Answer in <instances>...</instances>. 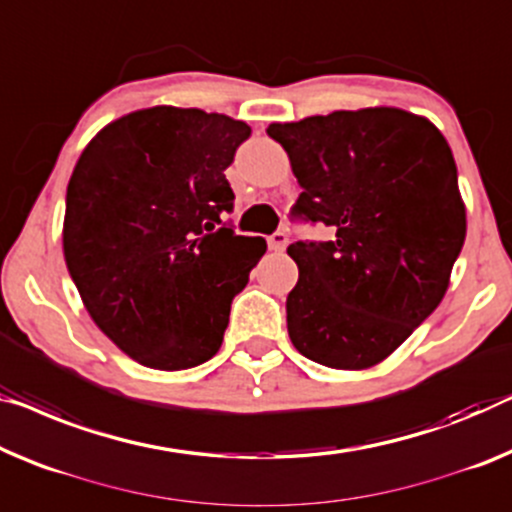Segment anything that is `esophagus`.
<instances>
[{"instance_id": "1", "label": "esophagus", "mask_w": 512, "mask_h": 512, "mask_svg": "<svg viewBox=\"0 0 512 512\" xmlns=\"http://www.w3.org/2000/svg\"><path fill=\"white\" fill-rule=\"evenodd\" d=\"M287 243H289V236L285 232H276L269 236V248L276 250V253H282V250L287 248Z\"/></svg>"}]
</instances>
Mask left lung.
I'll list each match as a JSON object with an SVG mask.
<instances>
[{"label":"left lung","instance_id":"8db88e82","mask_svg":"<svg viewBox=\"0 0 512 512\" xmlns=\"http://www.w3.org/2000/svg\"><path fill=\"white\" fill-rule=\"evenodd\" d=\"M303 193L292 213L333 241H296L287 331L310 361L365 370L391 356L444 299L467 236L446 137L400 108L338 110L266 128Z\"/></svg>","mask_w":512,"mask_h":512}]
</instances>
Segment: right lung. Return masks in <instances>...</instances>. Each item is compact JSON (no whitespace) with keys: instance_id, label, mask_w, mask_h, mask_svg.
Listing matches in <instances>:
<instances>
[{"instance_id":"right-lung-1","label":"right lung","mask_w":512,"mask_h":512,"mask_svg":"<svg viewBox=\"0 0 512 512\" xmlns=\"http://www.w3.org/2000/svg\"><path fill=\"white\" fill-rule=\"evenodd\" d=\"M250 126L197 108L135 110L98 131L66 188L64 259L98 329L154 370L195 368L223 345L230 305L266 253L218 227Z\"/></svg>"}]
</instances>
